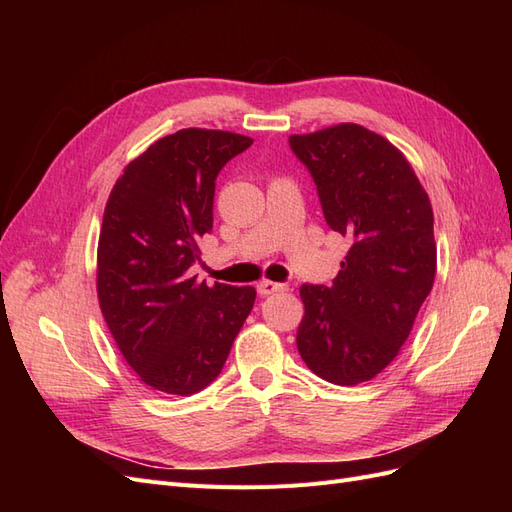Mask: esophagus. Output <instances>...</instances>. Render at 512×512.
I'll list each match as a JSON object with an SVG mask.
<instances>
[{
	"label": "esophagus",
	"instance_id": "1",
	"mask_svg": "<svg viewBox=\"0 0 512 512\" xmlns=\"http://www.w3.org/2000/svg\"><path fill=\"white\" fill-rule=\"evenodd\" d=\"M284 288H286V284L271 282V280H260L256 284V290H258V294H262V297H267V294H273V292H280Z\"/></svg>",
	"mask_w": 512,
	"mask_h": 512
}]
</instances>
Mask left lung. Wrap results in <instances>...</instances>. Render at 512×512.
<instances>
[{
    "label": "left lung",
    "mask_w": 512,
    "mask_h": 512,
    "mask_svg": "<svg viewBox=\"0 0 512 512\" xmlns=\"http://www.w3.org/2000/svg\"><path fill=\"white\" fill-rule=\"evenodd\" d=\"M327 224L350 250L331 286H301L297 348L322 380L354 386L399 354L436 277L429 196L410 162L359 123L292 134Z\"/></svg>",
    "instance_id": "left-lung-1"
}]
</instances>
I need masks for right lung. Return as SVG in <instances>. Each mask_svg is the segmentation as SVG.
<instances>
[{
  "label": "right lung",
  "mask_w": 512,
  "mask_h": 512,
  "mask_svg": "<svg viewBox=\"0 0 512 512\" xmlns=\"http://www.w3.org/2000/svg\"><path fill=\"white\" fill-rule=\"evenodd\" d=\"M252 143L224 130L168 134L123 168L108 196L98 301L123 359L156 391L209 386L254 307L252 286H207L190 273L213 228L215 179Z\"/></svg>",
  "instance_id": "1"
}]
</instances>
